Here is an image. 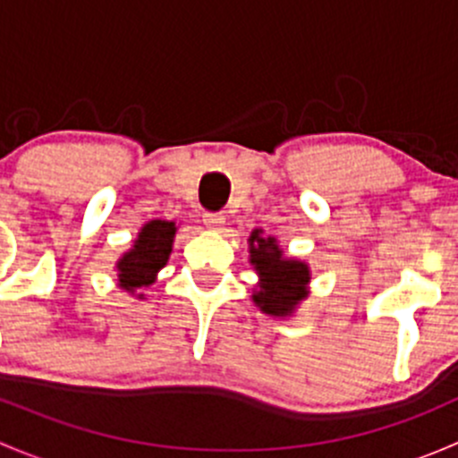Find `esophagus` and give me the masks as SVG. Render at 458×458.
Instances as JSON below:
<instances>
[{"label":"esophagus","mask_w":458,"mask_h":458,"mask_svg":"<svg viewBox=\"0 0 458 458\" xmlns=\"http://www.w3.org/2000/svg\"><path fill=\"white\" fill-rule=\"evenodd\" d=\"M203 225L210 230H221L225 225V216L221 212H206L203 215Z\"/></svg>","instance_id":"obj_1"}]
</instances>
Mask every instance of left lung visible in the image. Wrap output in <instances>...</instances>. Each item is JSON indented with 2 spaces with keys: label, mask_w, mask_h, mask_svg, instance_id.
<instances>
[{
  "label": "left lung",
  "mask_w": 458,
  "mask_h": 458,
  "mask_svg": "<svg viewBox=\"0 0 458 458\" xmlns=\"http://www.w3.org/2000/svg\"><path fill=\"white\" fill-rule=\"evenodd\" d=\"M248 252L250 266L259 276L252 293L255 306L267 317H293L299 303L306 301L310 294V266L297 257H285L279 242L266 237L259 228L248 237Z\"/></svg>",
  "instance_id": "left-lung-1"
}]
</instances>
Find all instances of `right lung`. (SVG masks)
Instances as JSON below:
<instances>
[{"mask_svg":"<svg viewBox=\"0 0 458 458\" xmlns=\"http://www.w3.org/2000/svg\"><path fill=\"white\" fill-rule=\"evenodd\" d=\"M177 234V224L165 219H152L141 225L131 250L123 252L114 263L117 285L132 297L143 299L146 294L137 290L148 288L157 281L161 267L168 263L173 252V242Z\"/></svg>","mask_w":458,"mask_h":458,"instance_id":"obj_1","label":"right lung"}]
</instances>
